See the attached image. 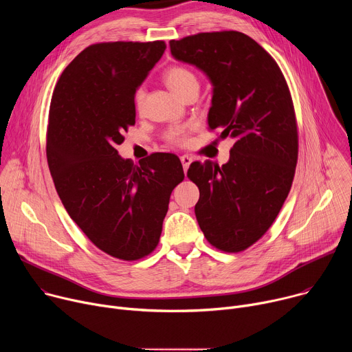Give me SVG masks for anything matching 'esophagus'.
I'll list each match as a JSON object with an SVG mask.
<instances>
[{"instance_id":"obj_1","label":"esophagus","mask_w":352,"mask_h":352,"mask_svg":"<svg viewBox=\"0 0 352 352\" xmlns=\"http://www.w3.org/2000/svg\"><path fill=\"white\" fill-rule=\"evenodd\" d=\"M181 163H182V166H184V171L186 173V170L189 168V166H190V163H192V157L188 156V155H184V156H181Z\"/></svg>"}]
</instances>
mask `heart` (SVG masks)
<instances>
[{"mask_svg":"<svg viewBox=\"0 0 352 352\" xmlns=\"http://www.w3.org/2000/svg\"><path fill=\"white\" fill-rule=\"evenodd\" d=\"M163 79H164L166 85L179 97H184L188 91H190L193 89H199V82H197L196 75L185 67L174 65V67L167 68L163 74ZM143 98H144V90H143V87H138L135 91L136 107L142 106ZM166 139L171 144L185 146L189 142V129L181 128V126L173 128L166 133Z\"/></svg>","mask_w":352,"mask_h":352,"instance_id":"1","label":"heart"}]
</instances>
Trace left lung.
I'll return each instance as SVG.
<instances>
[{"label": "left lung", "mask_w": 352, "mask_h": 352, "mask_svg": "<svg viewBox=\"0 0 352 352\" xmlns=\"http://www.w3.org/2000/svg\"><path fill=\"white\" fill-rule=\"evenodd\" d=\"M170 48L213 85L209 129L235 139L227 164L193 162L188 170L200 193L196 220L214 248L242 252L272 227L292 185L298 129L288 85L273 57L241 32L197 33Z\"/></svg>", "instance_id": "8db88e82"}]
</instances>
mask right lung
Wrapping results in <instances>:
<instances>
[{"label": "right lung", "instance_id": "right-lung-1", "mask_svg": "<svg viewBox=\"0 0 352 352\" xmlns=\"http://www.w3.org/2000/svg\"><path fill=\"white\" fill-rule=\"evenodd\" d=\"M164 50L163 40L91 44L64 69L50 104L45 152L57 193L85 235L121 261L156 249L185 177L173 153L136 166L117 150L135 125V91Z\"/></svg>", "mask_w": 352, "mask_h": 352}]
</instances>
